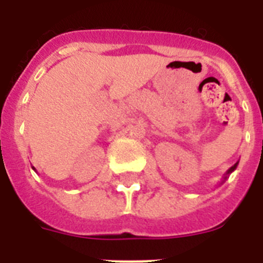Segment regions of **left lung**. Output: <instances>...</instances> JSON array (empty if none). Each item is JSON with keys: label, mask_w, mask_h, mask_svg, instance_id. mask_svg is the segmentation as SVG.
<instances>
[{"label": "left lung", "mask_w": 263, "mask_h": 263, "mask_svg": "<svg viewBox=\"0 0 263 263\" xmlns=\"http://www.w3.org/2000/svg\"><path fill=\"white\" fill-rule=\"evenodd\" d=\"M237 166H238V162H237V163H234V164H233V166H232V167H231V168L228 170L227 173H225L224 178H222V180H221V183H220V184H222V183H224V182H225V180H227V179H228V176H229V175H231V174H232V173H233L234 170H236V168H237Z\"/></svg>", "instance_id": "8db88e82"}]
</instances>
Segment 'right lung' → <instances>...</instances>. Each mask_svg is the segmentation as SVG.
Instances as JSON below:
<instances>
[{
    "label": "right lung",
    "mask_w": 263,
    "mask_h": 263,
    "mask_svg": "<svg viewBox=\"0 0 263 263\" xmlns=\"http://www.w3.org/2000/svg\"><path fill=\"white\" fill-rule=\"evenodd\" d=\"M32 170H34V171H35V168H34V167H32Z\"/></svg>",
    "instance_id": "obj_1"
}]
</instances>
